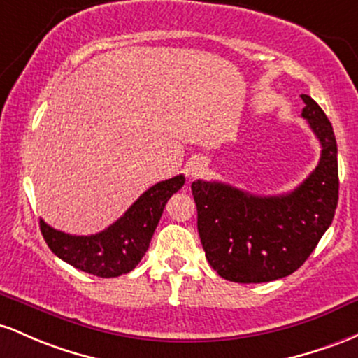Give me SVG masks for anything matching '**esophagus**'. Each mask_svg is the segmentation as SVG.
<instances>
[{"label":"esophagus","mask_w":358,"mask_h":358,"mask_svg":"<svg viewBox=\"0 0 358 358\" xmlns=\"http://www.w3.org/2000/svg\"><path fill=\"white\" fill-rule=\"evenodd\" d=\"M206 167H208V162L203 157H192L189 160V164H187L186 171L191 178H198V176L204 174Z\"/></svg>","instance_id":"obj_1"}]
</instances>
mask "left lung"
<instances>
[{"mask_svg": "<svg viewBox=\"0 0 358 358\" xmlns=\"http://www.w3.org/2000/svg\"><path fill=\"white\" fill-rule=\"evenodd\" d=\"M301 98V116L320 140L321 157L296 189L255 196L223 182L191 184L208 262L231 282H271L292 274L333 222L340 186L335 134L318 103L308 94Z\"/></svg>", "mask_w": 358, "mask_h": 358, "instance_id": "1", "label": "left lung"}]
</instances>
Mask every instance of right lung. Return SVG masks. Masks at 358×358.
<instances>
[{
  "label": "right lung",
  "instance_id": "right-lung-1",
  "mask_svg": "<svg viewBox=\"0 0 358 358\" xmlns=\"http://www.w3.org/2000/svg\"><path fill=\"white\" fill-rule=\"evenodd\" d=\"M184 182L182 174L160 180L143 192L122 218L96 235H69L49 227L43 220H40V230L50 250L64 262L92 275L118 277L138 266L166 203Z\"/></svg>",
  "mask_w": 358,
  "mask_h": 358
}]
</instances>
